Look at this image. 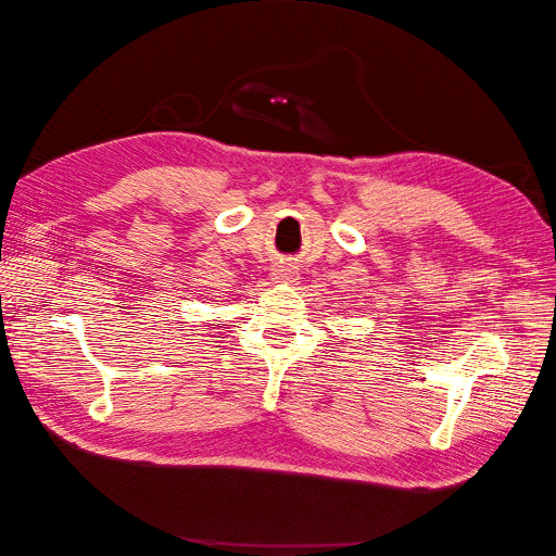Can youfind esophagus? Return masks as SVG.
Listing matches in <instances>:
<instances>
[{"label": "esophagus", "instance_id": "esophagus-1", "mask_svg": "<svg viewBox=\"0 0 556 556\" xmlns=\"http://www.w3.org/2000/svg\"><path fill=\"white\" fill-rule=\"evenodd\" d=\"M274 278L282 280V282H296L299 280V268L292 262H278V266L274 268Z\"/></svg>", "mask_w": 556, "mask_h": 556}]
</instances>
